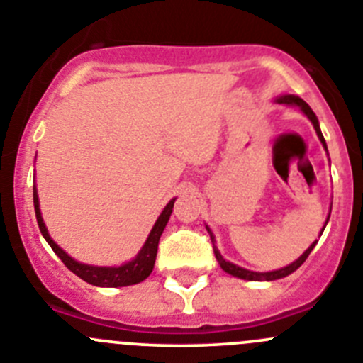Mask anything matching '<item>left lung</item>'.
<instances>
[{
    "instance_id": "8db88e82",
    "label": "left lung",
    "mask_w": 363,
    "mask_h": 363,
    "mask_svg": "<svg viewBox=\"0 0 363 363\" xmlns=\"http://www.w3.org/2000/svg\"><path fill=\"white\" fill-rule=\"evenodd\" d=\"M278 104H284V105H296V107H300L301 111L306 112L307 118H309V120L313 121L314 129H316V134H318V138H320V142H322V143H323V147H325V140H323L322 130H320L318 120H316V116H314V112L311 111V107H309V105L306 104V101H303V99L298 98V96H281V98H278ZM325 149H327V147H325ZM323 229H325V227H323ZM209 233H211V230H209ZM322 233H323V230H322ZM211 242H213L214 256H216L218 264L221 265V269H223V271H225V272H229V274H233V277L243 278V280H278V278L287 277V274H291V272L296 271V269L300 267V265L303 264V262H306L307 256L311 255V251H313L314 245H316V242H314L313 245H311L309 249H307V251L303 252V255H301L300 258L296 259V262H293V264L287 265V267L278 269V271H271V272H252V271H247V269L238 267V265L230 264V262H227V259H223V256L220 255V251H218L216 245H214L213 234H211Z\"/></svg>"
}]
</instances>
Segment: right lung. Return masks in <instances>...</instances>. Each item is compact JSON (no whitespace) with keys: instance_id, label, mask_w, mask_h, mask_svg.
<instances>
[{"instance_id":"obj_1","label":"right lung","mask_w":363,"mask_h":363,"mask_svg":"<svg viewBox=\"0 0 363 363\" xmlns=\"http://www.w3.org/2000/svg\"><path fill=\"white\" fill-rule=\"evenodd\" d=\"M172 207H174V200H171L169 203H167L163 213L160 214V218L156 220V223H154L145 245H143L140 255H138L133 262L121 265V267H92V265L78 264L76 259L70 258L67 252H63L62 249L52 242V238L49 236L47 227H45L43 223V218H41L40 201H38L36 189H34V209H36V220H38V225H40L41 234H43V238L49 242V245L52 247V251L60 256V259H62L63 264H65L67 267L76 274V277L85 280L86 284L98 285V287H125V285L140 284V281H143L147 277H149L154 269L156 255H158L160 236H162L163 229H165L167 225V221H169V218H171Z\"/></svg>"}]
</instances>
